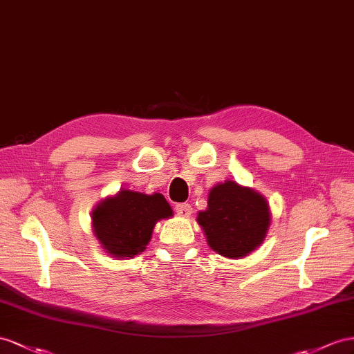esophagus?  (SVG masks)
Here are the masks:
<instances>
[{
    "label": "esophagus",
    "instance_id": "esophagus-1",
    "mask_svg": "<svg viewBox=\"0 0 354 354\" xmlns=\"http://www.w3.org/2000/svg\"><path fill=\"white\" fill-rule=\"evenodd\" d=\"M175 211L180 216H189V214H192V206H189L188 203H176Z\"/></svg>",
    "mask_w": 354,
    "mask_h": 354
}]
</instances>
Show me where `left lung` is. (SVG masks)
<instances>
[{
    "label": "left lung",
    "mask_w": 354,
    "mask_h": 354,
    "mask_svg": "<svg viewBox=\"0 0 354 354\" xmlns=\"http://www.w3.org/2000/svg\"><path fill=\"white\" fill-rule=\"evenodd\" d=\"M197 221L214 251L238 259L260 245L270 215L263 196L227 180L211 189L207 209L198 214Z\"/></svg>",
    "instance_id": "left-lung-1"
}]
</instances>
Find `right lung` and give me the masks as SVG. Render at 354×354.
<instances>
[{"label":"right lung","mask_w":354,"mask_h":354,"mask_svg":"<svg viewBox=\"0 0 354 354\" xmlns=\"http://www.w3.org/2000/svg\"><path fill=\"white\" fill-rule=\"evenodd\" d=\"M171 214L160 193L148 196L122 189L97 206L93 212L94 232L109 254L133 257L145 250L156 223Z\"/></svg>","instance_id":"obj_1"}]
</instances>
